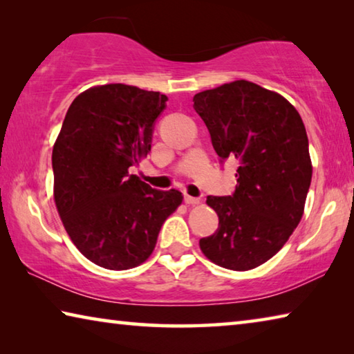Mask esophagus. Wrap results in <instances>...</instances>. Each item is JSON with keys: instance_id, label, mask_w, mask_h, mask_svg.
Segmentation results:
<instances>
[{"instance_id": "1", "label": "esophagus", "mask_w": 354, "mask_h": 354, "mask_svg": "<svg viewBox=\"0 0 354 354\" xmlns=\"http://www.w3.org/2000/svg\"><path fill=\"white\" fill-rule=\"evenodd\" d=\"M185 203H187V205H197V203H201V199H199V197H193L189 194H185Z\"/></svg>"}]
</instances>
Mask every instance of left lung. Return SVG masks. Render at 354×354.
<instances>
[{"instance_id": "8db88e82", "label": "left lung", "mask_w": 354, "mask_h": 354, "mask_svg": "<svg viewBox=\"0 0 354 354\" xmlns=\"http://www.w3.org/2000/svg\"><path fill=\"white\" fill-rule=\"evenodd\" d=\"M216 153L238 163L233 196H208L219 228L199 241L209 261L250 270L280 252L305 212L313 177L305 124L286 97L249 80L197 93Z\"/></svg>"}]
</instances>
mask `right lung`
<instances>
[{
	"label": "right lung",
	"instance_id": "right-lung-1",
	"mask_svg": "<svg viewBox=\"0 0 354 354\" xmlns=\"http://www.w3.org/2000/svg\"><path fill=\"white\" fill-rule=\"evenodd\" d=\"M167 97L107 84L74 99L53 147L54 201L68 236L91 263L136 268L151 257L180 191H158L129 174L151 151Z\"/></svg>",
	"mask_w": 354,
	"mask_h": 354
}]
</instances>
